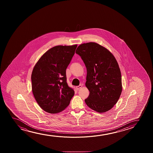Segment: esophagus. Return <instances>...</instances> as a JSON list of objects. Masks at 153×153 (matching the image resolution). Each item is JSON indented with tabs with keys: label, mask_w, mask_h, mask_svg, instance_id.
<instances>
[{
	"label": "esophagus",
	"mask_w": 153,
	"mask_h": 153,
	"mask_svg": "<svg viewBox=\"0 0 153 153\" xmlns=\"http://www.w3.org/2000/svg\"><path fill=\"white\" fill-rule=\"evenodd\" d=\"M82 87V85H79V86H77L76 87V89H77V90H79V89L80 88H81Z\"/></svg>",
	"instance_id": "1"
}]
</instances>
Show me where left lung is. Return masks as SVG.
<instances>
[{"instance_id": "8db88e82", "label": "left lung", "mask_w": 153, "mask_h": 153, "mask_svg": "<svg viewBox=\"0 0 153 153\" xmlns=\"http://www.w3.org/2000/svg\"><path fill=\"white\" fill-rule=\"evenodd\" d=\"M76 53L87 68L86 86L90 92L86 105L99 113L109 111L121 94V73L113 54L94 42L80 45Z\"/></svg>"}]
</instances>
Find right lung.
Masks as SVG:
<instances>
[{
    "label": "right lung",
    "instance_id": "obj_1",
    "mask_svg": "<svg viewBox=\"0 0 153 153\" xmlns=\"http://www.w3.org/2000/svg\"><path fill=\"white\" fill-rule=\"evenodd\" d=\"M77 45L54 46L41 57L32 73V90L40 107L50 113L63 111L74 95L67 84L66 69Z\"/></svg>",
    "mask_w": 153,
    "mask_h": 153
}]
</instances>
